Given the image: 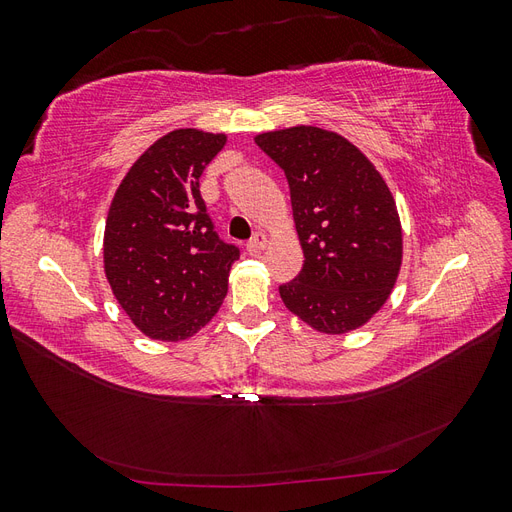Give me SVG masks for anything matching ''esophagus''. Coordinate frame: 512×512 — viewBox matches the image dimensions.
Wrapping results in <instances>:
<instances>
[{
  "instance_id": "34e87169",
  "label": "esophagus",
  "mask_w": 512,
  "mask_h": 512,
  "mask_svg": "<svg viewBox=\"0 0 512 512\" xmlns=\"http://www.w3.org/2000/svg\"><path fill=\"white\" fill-rule=\"evenodd\" d=\"M265 245H267V237L265 235H262V232H256V235L250 239V241H247V252H250V254H260L262 250H265Z\"/></svg>"
}]
</instances>
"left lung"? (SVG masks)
Here are the masks:
<instances>
[{
	"mask_svg": "<svg viewBox=\"0 0 512 512\" xmlns=\"http://www.w3.org/2000/svg\"><path fill=\"white\" fill-rule=\"evenodd\" d=\"M284 170L303 269L280 286L284 305L322 333L361 327L389 299L401 265V226L384 179L344 136L297 126L258 134Z\"/></svg>",
	"mask_w": 512,
	"mask_h": 512,
	"instance_id": "8db88e82",
	"label": "left lung"
}]
</instances>
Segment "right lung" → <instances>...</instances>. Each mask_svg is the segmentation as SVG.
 Returning a JSON list of instances; mask_svg holds the SVG:
<instances>
[{
	"instance_id": "right-lung-1",
	"label": "right lung",
	"mask_w": 512,
	"mask_h": 512,
	"mask_svg": "<svg viewBox=\"0 0 512 512\" xmlns=\"http://www.w3.org/2000/svg\"><path fill=\"white\" fill-rule=\"evenodd\" d=\"M224 143V134L168 132L134 162L108 209L106 280L153 339L194 335L226 297L239 247L220 239L198 181Z\"/></svg>"
}]
</instances>
